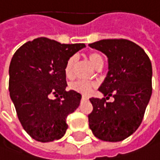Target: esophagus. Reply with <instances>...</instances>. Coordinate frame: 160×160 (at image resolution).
Here are the masks:
<instances>
[{"label":"esophagus","mask_w":160,"mask_h":160,"mask_svg":"<svg viewBox=\"0 0 160 160\" xmlns=\"http://www.w3.org/2000/svg\"><path fill=\"white\" fill-rule=\"evenodd\" d=\"M87 98H88V97H87V96H85V95H82V96H81V99H87Z\"/></svg>","instance_id":"1"}]
</instances>
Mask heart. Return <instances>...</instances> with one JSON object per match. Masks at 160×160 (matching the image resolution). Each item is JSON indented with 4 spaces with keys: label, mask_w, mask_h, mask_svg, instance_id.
<instances>
[{
    "label": "heart",
    "mask_w": 160,
    "mask_h": 160,
    "mask_svg": "<svg viewBox=\"0 0 160 160\" xmlns=\"http://www.w3.org/2000/svg\"><path fill=\"white\" fill-rule=\"evenodd\" d=\"M88 58H89L90 63L96 69L104 63L103 57L101 56V54H99V52H90L88 55ZM76 62H77V57L74 55V56L70 57L65 64L64 73L68 79H71L73 77V70H74V66H75ZM94 87H95L94 83L85 81V80H78V81L72 82L70 85V89L75 90L79 93H81V94H89Z\"/></svg>",
    "instance_id": "obj_1"
}]
</instances>
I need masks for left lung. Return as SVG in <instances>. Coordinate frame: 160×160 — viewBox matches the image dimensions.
<instances>
[{
    "instance_id": "1",
    "label": "left lung",
    "mask_w": 160,
    "mask_h": 160,
    "mask_svg": "<svg viewBox=\"0 0 160 160\" xmlns=\"http://www.w3.org/2000/svg\"><path fill=\"white\" fill-rule=\"evenodd\" d=\"M108 57V71L99 90L104 97L90 98L93 110L89 126L104 141H121L133 134L142 122L152 94V66L144 50L125 39L101 40L89 44Z\"/></svg>"
}]
</instances>
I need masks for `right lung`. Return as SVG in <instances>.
Segmentation results:
<instances>
[{
  "mask_svg": "<svg viewBox=\"0 0 160 160\" xmlns=\"http://www.w3.org/2000/svg\"><path fill=\"white\" fill-rule=\"evenodd\" d=\"M84 43L61 44L37 38L21 46L11 61L9 91L24 130L37 141L50 142L64 136L66 118L79 107L81 95L66 91L64 67ZM54 96L56 99H51Z\"/></svg>",
  "mask_w": 160,
  "mask_h": 160,
  "instance_id": "obj_1",
  "label": "right lung"
}]
</instances>
